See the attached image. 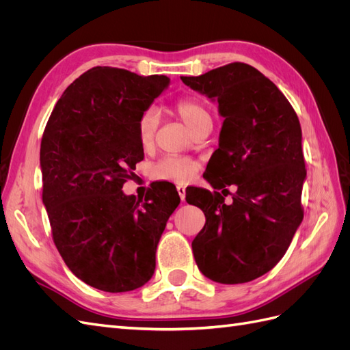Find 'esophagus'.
Wrapping results in <instances>:
<instances>
[{
  "instance_id": "obj_1",
  "label": "esophagus",
  "mask_w": 350,
  "mask_h": 350,
  "mask_svg": "<svg viewBox=\"0 0 350 350\" xmlns=\"http://www.w3.org/2000/svg\"><path fill=\"white\" fill-rule=\"evenodd\" d=\"M176 191H178V194H179V197H181V200L183 201H185V185H176Z\"/></svg>"
}]
</instances>
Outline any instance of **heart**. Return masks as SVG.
<instances>
[{
	"label": "heart",
	"instance_id": "b5f03b06",
	"mask_svg": "<svg viewBox=\"0 0 350 350\" xmlns=\"http://www.w3.org/2000/svg\"><path fill=\"white\" fill-rule=\"evenodd\" d=\"M175 112L181 116V120L193 133H196L201 125L211 122L208 111L197 100H181L175 105ZM157 129V112L153 108H149L140 116L137 124V137L143 147H149L153 143L154 133ZM197 171V163L191 159L167 156L154 166L156 176L162 179H171L176 183H185L191 179Z\"/></svg>",
	"mask_w": 350,
	"mask_h": 350
}]
</instances>
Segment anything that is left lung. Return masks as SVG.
<instances>
[{
    "label": "left lung",
    "mask_w": 350,
    "mask_h": 350,
    "mask_svg": "<svg viewBox=\"0 0 350 350\" xmlns=\"http://www.w3.org/2000/svg\"><path fill=\"white\" fill-rule=\"evenodd\" d=\"M181 80L224 118L206 179L215 189L237 185L230 204L206 188L188 196L206 216L191 243L196 262L213 282H251L282 260L304 217L299 120L276 84L243 62Z\"/></svg>",
    "instance_id": "8db88e82"
}]
</instances>
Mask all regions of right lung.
I'll return each mask as SVG.
<instances>
[{
  "instance_id": "obj_1",
  "label": "right lung",
  "mask_w": 350,
  "mask_h": 350,
  "mask_svg": "<svg viewBox=\"0 0 350 350\" xmlns=\"http://www.w3.org/2000/svg\"><path fill=\"white\" fill-rule=\"evenodd\" d=\"M169 83L93 67L62 93L42 137L52 237L74 276L99 291L129 292L152 279L159 239L179 204L169 183L149 189L142 204L122 191L144 157L137 124Z\"/></svg>"
}]
</instances>
